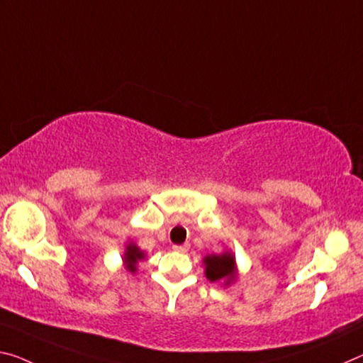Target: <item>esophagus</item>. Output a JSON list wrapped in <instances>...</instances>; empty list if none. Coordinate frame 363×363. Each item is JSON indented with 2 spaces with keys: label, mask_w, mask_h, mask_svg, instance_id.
Instances as JSON below:
<instances>
[{
  "label": "esophagus",
  "mask_w": 363,
  "mask_h": 363,
  "mask_svg": "<svg viewBox=\"0 0 363 363\" xmlns=\"http://www.w3.org/2000/svg\"><path fill=\"white\" fill-rule=\"evenodd\" d=\"M172 249H174L176 252H187L189 249H191V244L186 242V244H182V245H174V247H172Z\"/></svg>",
  "instance_id": "34e87169"
}]
</instances>
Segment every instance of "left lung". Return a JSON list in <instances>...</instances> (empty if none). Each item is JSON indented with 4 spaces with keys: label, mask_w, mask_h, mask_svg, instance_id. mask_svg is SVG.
<instances>
[{
    "label": "left lung",
    "mask_w": 363,
    "mask_h": 363,
    "mask_svg": "<svg viewBox=\"0 0 363 363\" xmlns=\"http://www.w3.org/2000/svg\"><path fill=\"white\" fill-rule=\"evenodd\" d=\"M205 276L211 283H220L224 287L231 286L238 279V263L235 255L231 250L223 252L220 255H206L203 257Z\"/></svg>",
    "instance_id": "obj_1"
}]
</instances>
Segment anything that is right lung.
I'll list each match as a JSON object with an SVG mask.
<instances>
[{"mask_svg": "<svg viewBox=\"0 0 363 363\" xmlns=\"http://www.w3.org/2000/svg\"><path fill=\"white\" fill-rule=\"evenodd\" d=\"M145 252L140 250V247L134 244V242H129L125 245V250L123 254V264L124 268L128 269L129 273H137V264L139 262L145 260Z\"/></svg>", "mask_w": 363, "mask_h": 363, "instance_id": "add662e5", "label": "right lung"}]
</instances>
